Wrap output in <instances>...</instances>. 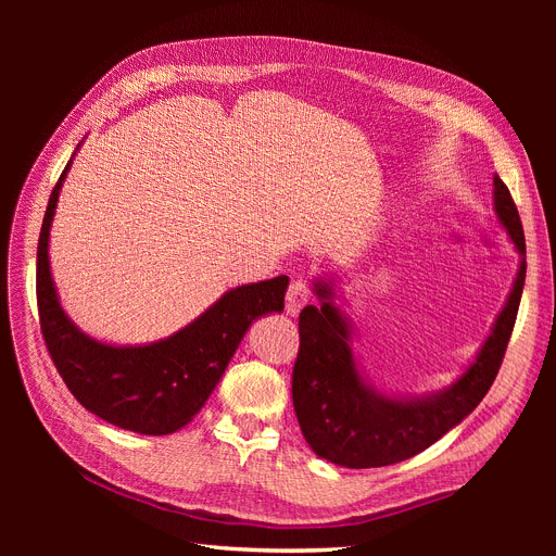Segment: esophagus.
Returning a JSON list of instances; mask_svg holds the SVG:
<instances>
[{
    "instance_id": "1",
    "label": "esophagus",
    "mask_w": 556,
    "mask_h": 556,
    "mask_svg": "<svg viewBox=\"0 0 556 556\" xmlns=\"http://www.w3.org/2000/svg\"><path fill=\"white\" fill-rule=\"evenodd\" d=\"M311 302V293L304 281H293L286 293V313L290 317H298L300 311Z\"/></svg>"
}]
</instances>
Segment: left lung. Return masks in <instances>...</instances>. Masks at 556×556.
<instances>
[{"mask_svg": "<svg viewBox=\"0 0 556 556\" xmlns=\"http://www.w3.org/2000/svg\"><path fill=\"white\" fill-rule=\"evenodd\" d=\"M493 214L518 252V270L476 358L451 386L428 394L378 390L354 349L356 327L331 275L313 279L317 306L300 313L293 405L317 457L346 469H376L413 457L469 417L501 369L525 286V233L505 182L493 175Z\"/></svg>", "mask_w": 556, "mask_h": 556, "instance_id": "1", "label": "left lung"}]
</instances>
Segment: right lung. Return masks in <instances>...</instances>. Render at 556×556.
<instances>
[{
    "instance_id": "right-lung-1",
    "label": "right lung",
    "mask_w": 556,
    "mask_h": 556,
    "mask_svg": "<svg viewBox=\"0 0 556 556\" xmlns=\"http://www.w3.org/2000/svg\"><path fill=\"white\" fill-rule=\"evenodd\" d=\"M74 155L51 191L38 241V311L51 361L78 403L103 421L139 434L178 432L207 403L252 323L283 311L290 279L229 288L187 327L146 344L85 333L61 304L49 261L58 195Z\"/></svg>"
}]
</instances>
